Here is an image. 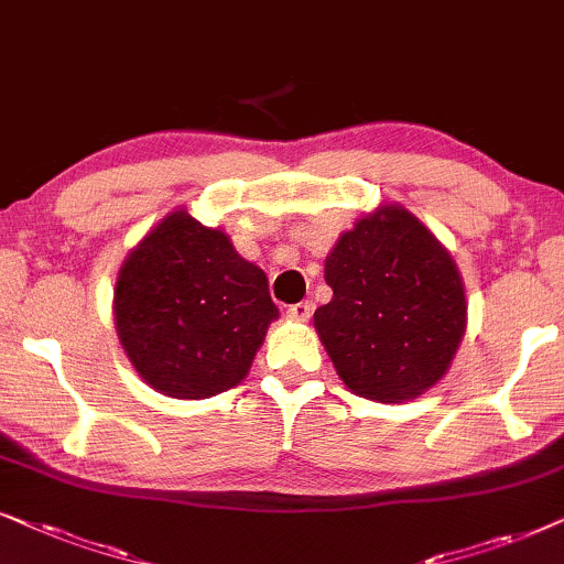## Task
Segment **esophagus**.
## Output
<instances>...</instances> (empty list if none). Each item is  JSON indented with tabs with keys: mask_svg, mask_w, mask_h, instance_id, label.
Here are the masks:
<instances>
[{
	"mask_svg": "<svg viewBox=\"0 0 564 564\" xmlns=\"http://www.w3.org/2000/svg\"><path fill=\"white\" fill-rule=\"evenodd\" d=\"M286 317L294 319V322H306L312 317V302H299V304H291L286 310Z\"/></svg>",
	"mask_w": 564,
	"mask_h": 564,
	"instance_id": "obj_1",
	"label": "esophagus"
}]
</instances>
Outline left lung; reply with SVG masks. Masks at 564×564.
I'll return each instance as SVG.
<instances>
[{"mask_svg": "<svg viewBox=\"0 0 564 564\" xmlns=\"http://www.w3.org/2000/svg\"><path fill=\"white\" fill-rule=\"evenodd\" d=\"M329 304L314 312L337 377L377 402L423 394L444 377L467 329L459 270L400 206L356 221L325 260Z\"/></svg>", "mask_w": 564, "mask_h": 564, "instance_id": "left-lung-1", "label": "left lung"}]
</instances>
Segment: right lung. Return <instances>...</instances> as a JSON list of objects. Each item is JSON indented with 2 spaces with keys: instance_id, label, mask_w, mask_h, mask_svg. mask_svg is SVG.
<instances>
[{
  "instance_id": "right-lung-1",
  "label": "right lung",
  "mask_w": 564,
  "mask_h": 564,
  "mask_svg": "<svg viewBox=\"0 0 564 564\" xmlns=\"http://www.w3.org/2000/svg\"><path fill=\"white\" fill-rule=\"evenodd\" d=\"M275 317L265 273L187 212L149 231L118 273L120 345L147 384L180 400L237 387Z\"/></svg>"
}]
</instances>
